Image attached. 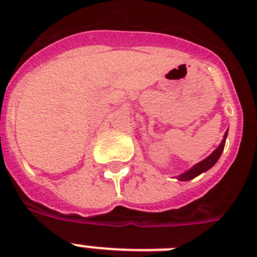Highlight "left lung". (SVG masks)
<instances>
[{
  "label": "left lung",
  "mask_w": 257,
  "mask_h": 257,
  "mask_svg": "<svg viewBox=\"0 0 257 257\" xmlns=\"http://www.w3.org/2000/svg\"><path fill=\"white\" fill-rule=\"evenodd\" d=\"M227 135H228V131L225 132V135H224V139H223V141H221V144L219 145V148L216 149L215 152L212 153L211 156H208L205 160H203L201 163H199V164H196L192 169H189V171L185 172V173H183V175H180L179 180H181V181H187V180L195 179L196 176H199L200 173H203V172H205V171H208L209 168H212V167L216 164V161L219 160V157L221 156V152H223L224 145H225V139H227Z\"/></svg>",
  "instance_id": "1"
}]
</instances>
